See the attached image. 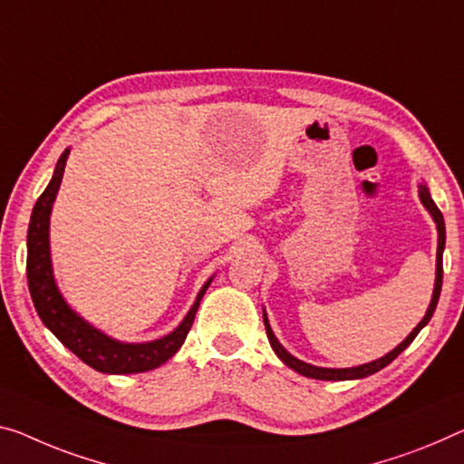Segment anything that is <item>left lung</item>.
Instances as JSON below:
<instances>
[{"instance_id":"left-lung-1","label":"left lung","mask_w":464,"mask_h":464,"mask_svg":"<svg viewBox=\"0 0 464 464\" xmlns=\"http://www.w3.org/2000/svg\"><path fill=\"white\" fill-rule=\"evenodd\" d=\"M419 195H421V201L427 208V211L431 213L433 219H436L438 224V269H436V288H433V296H431V304L430 309H427L425 317L421 319V324H419L415 330H412L409 336H406L404 342H401L394 351L388 353L386 356H382V359H377L373 362H367V365H361V367H351V369H325V367H315V365H309V362H303L298 361L292 356L288 351H284V346L277 342V338L274 336L272 327H269L267 324V317L263 315V324H266V332H267V338H269V344H272V348L276 351V354L280 356V359L286 362V365L290 369H295L296 373H301L304 377H313V380H332V382H340V380H359V377H367L372 375L375 372H380V369H383L386 365H390L392 361L396 359L398 354H401L406 346L411 344L412 340H415V336L419 332L423 330V327L430 324V319L433 315V311H436L438 306V301H440V292H441V276H444V266H441V253H444V245H446V226H444V216H441V211L438 209V205L433 203V198L430 197V190H427L425 187H421V190H419Z\"/></svg>"}]
</instances>
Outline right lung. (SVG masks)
I'll use <instances>...</instances> for the list:
<instances>
[{"label":"right lung","mask_w":464,"mask_h":464,"mask_svg":"<svg viewBox=\"0 0 464 464\" xmlns=\"http://www.w3.org/2000/svg\"><path fill=\"white\" fill-rule=\"evenodd\" d=\"M68 149L60 155L58 166L52 182L43 190L33 208L31 224H28L26 237V277L28 290H31L34 309H37L41 322L45 324L53 336L58 338L63 346L70 348L78 359L87 362L89 367L97 369L102 373H142L151 372L166 362L169 356H174L178 348L182 346L184 338L195 322L198 303L205 295V290L211 280L205 284L203 290L198 292L197 303L192 304L188 315L184 322L176 327L172 334L160 340L147 342V344H122L105 336L87 322H82L70 306L63 303L62 295L55 288L52 261H49V213H52L53 198L58 195L63 168H66Z\"/></svg>","instance_id":"1"}]
</instances>
